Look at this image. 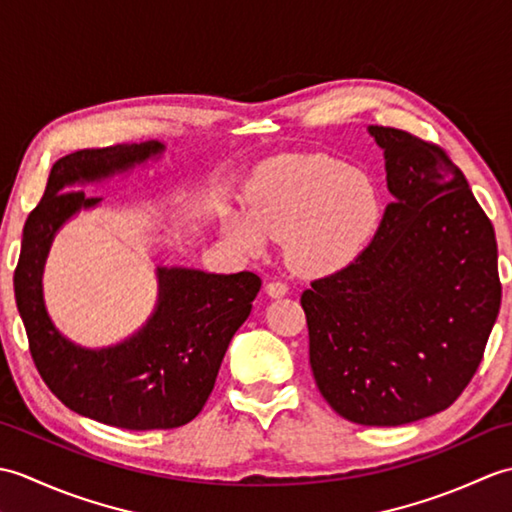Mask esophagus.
Instances as JSON below:
<instances>
[{
  "mask_svg": "<svg viewBox=\"0 0 512 512\" xmlns=\"http://www.w3.org/2000/svg\"><path fill=\"white\" fill-rule=\"evenodd\" d=\"M266 292L270 297H284L288 292V284H284V281H268L266 284Z\"/></svg>",
  "mask_w": 512,
  "mask_h": 512,
  "instance_id": "esophagus-1",
  "label": "esophagus"
}]
</instances>
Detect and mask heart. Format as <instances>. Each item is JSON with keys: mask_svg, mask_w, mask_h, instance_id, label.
I'll list each match as a JSON object with an SVG mask.
<instances>
[{"mask_svg": "<svg viewBox=\"0 0 512 512\" xmlns=\"http://www.w3.org/2000/svg\"><path fill=\"white\" fill-rule=\"evenodd\" d=\"M248 211H233L226 228L248 250L284 237L290 268L325 277L354 264L372 246L385 217L378 182L361 167L323 154L281 158L248 189Z\"/></svg>", "mask_w": 512, "mask_h": 512, "instance_id": "heart-1", "label": "heart"}]
</instances>
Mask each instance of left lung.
Listing matches in <instances>:
<instances>
[{"label":"left lung","instance_id":"1","mask_svg":"<svg viewBox=\"0 0 512 512\" xmlns=\"http://www.w3.org/2000/svg\"><path fill=\"white\" fill-rule=\"evenodd\" d=\"M385 151L383 226L301 295L310 367L345 420L398 427L451 407L482 363L502 284L493 224L442 147L369 125Z\"/></svg>","mask_w":512,"mask_h":512}]
</instances>
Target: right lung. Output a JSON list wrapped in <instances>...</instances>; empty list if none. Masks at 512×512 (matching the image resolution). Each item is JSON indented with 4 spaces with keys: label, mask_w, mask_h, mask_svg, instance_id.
I'll use <instances>...</instances> for the list:
<instances>
[{
    "label": "right lung",
    "mask_w": 512,
    "mask_h": 512,
    "mask_svg": "<svg viewBox=\"0 0 512 512\" xmlns=\"http://www.w3.org/2000/svg\"><path fill=\"white\" fill-rule=\"evenodd\" d=\"M162 151L165 145L147 140L81 149L54 162L46 193L24 224L13 279L43 383L68 409L129 431L176 429L198 416L211 396L226 347L262 288V279L248 270L213 275L158 266L156 310L123 343L88 350L54 328L41 290L50 244L74 213L101 202L74 187L125 173Z\"/></svg>",
    "instance_id": "1"
}]
</instances>
